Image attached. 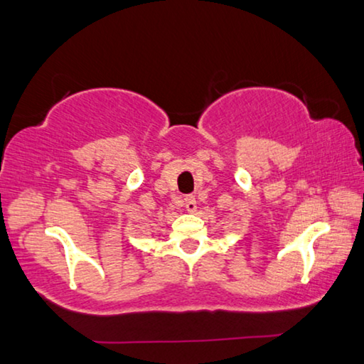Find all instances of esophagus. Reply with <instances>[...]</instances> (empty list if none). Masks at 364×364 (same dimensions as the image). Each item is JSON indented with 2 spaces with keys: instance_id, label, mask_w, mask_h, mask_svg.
Wrapping results in <instances>:
<instances>
[{
  "instance_id": "obj_1",
  "label": "esophagus",
  "mask_w": 364,
  "mask_h": 364,
  "mask_svg": "<svg viewBox=\"0 0 364 364\" xmlns=\"http://www.w3.org/2000/svg\"><path fill=\"white\" fill-rule=\"evenodd\" d=\"M184 208H186L188 213H196V198L194 196H186L184 198Z\"/></svg>"
}]
</instances>
